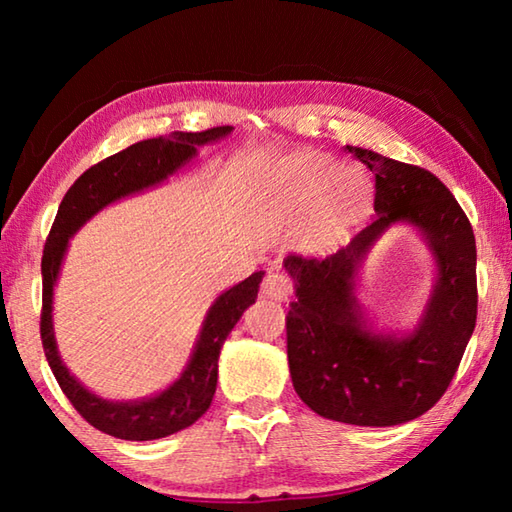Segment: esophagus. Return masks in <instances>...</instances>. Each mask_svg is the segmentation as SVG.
<instances>
[{
    "instance_id": "obj_1",
    "label": "esophagus",
    "mask_w": 512,
    "mask_h": 512,
    "mask_svg": "<svg viewBox=\"0 0 512 512\" xmlns=\"http://www.w3.org/2000/svg\"><path fill=\"white\" fill-rule=\"evenodd\" d=\"M291 291H293V284L287 275L271 271L266 275V280L262 284V293L266 298H271L275 302H287L291 298Z\"/></svg>"
}]
</instances>
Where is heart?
I'll return each mask as SVG.
<instances>
[{"mask_svg":"<svg viewBox=\"0 0 512 512\" xmlns=\"http://www.w3.org/2000/svg\"><path fill=\"white\" fill-rule=\"evenodd\" d=\"M316 196L323 221L339 223L363 212L372 196V183L361 169H336L329 155L307 153L284 164L264 203L275 214H293Z\"/></svg>","mask_w":512,"mask_h":512,"instance_id":"obj_1","label":"heart"}]
</instances>
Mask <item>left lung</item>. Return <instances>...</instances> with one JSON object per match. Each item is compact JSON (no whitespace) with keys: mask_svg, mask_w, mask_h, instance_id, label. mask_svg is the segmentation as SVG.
<instances>
[{"mask_svg":"<svg viewBox=\"0 0 512 512\" xmlns=\"http://www.w3.org/2000/svg\"><path fill=\"white\" fill-rule=\"evenodd\" d=\"M375 173V212L348 244L327 255L284 257L296 300L287 314L291 381L327 420L393 427L420 418L454 379L476 325V244L452 192L420 167L345 146ZM409 224L428 244L434 284L419 323L376 325L362 305L360 268L371 246Z\"/></svg>","mask_w":512,"mask_h":512,"instance_id":"obj_1","label":"left lung"}]
</instances>
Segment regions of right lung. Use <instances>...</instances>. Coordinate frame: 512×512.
<instances>
[{
    "mask_svg": "<svg viewBox=\"0 0 512 512\" xmlns=\"http://www.w3.org/2000/svg\"><path fill=\"white\" fill-rule=\"evenodd\" d=\"M235 128L219 126L203 133H171L137 142L94 164L69 187L51 225L42 253V318L40 336L49 368L67 400L92 427L121 440H155L178 433L210 409L219 379V354L232 327L257 300L264 271H257L214 298L198 329L192 354L167 388L140 400H106L83 386L58 352L54 332V289L69 248V239L106 207L160 187L198 158L201 146L228 137Z\"/></svg>",
    "mask_w": 512,
    "mask_h": 512,
    "instance_id": "1",
    "label": "right lung"
}]
</instances>
